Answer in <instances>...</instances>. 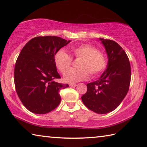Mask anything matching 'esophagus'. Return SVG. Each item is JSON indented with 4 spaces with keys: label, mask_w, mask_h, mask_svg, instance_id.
I'll return each instance as SVG.
<instances>
[{
    "label": "esophagus",
    "mask_w": 147,
    "mask_h": 147,
    "mask_svg": "<svg viewBox=\"0 0 147 147\" xmlns=\"http://www.w3.org/2000/svg\"><path fill=\"white\" fill-rule=\"evenodd\" d=\"M76 85H77V84H69V86L70 87H76Z\"/></svg>",
    "instance_id": "obj_1"
}]
</instances>
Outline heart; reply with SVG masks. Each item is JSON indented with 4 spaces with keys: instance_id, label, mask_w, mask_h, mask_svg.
<instances>
[{
    "instance_id": "1",
    "label": "heart",
    "mask_w": 147,
    "mask_h": 147,
    "mask_svg": "<svg viewBox=\"0 0 147 147\" xmlns=\"http://www.w3.org/2000/svg\"><path fill=\"white\" fill-rule=\"evenodd\" d=\"M71 56L65 51L60 49L55 55V63L57 69L63 73L73 63V58L79 59V69H69L64 74L63 78L67 83H76L87 80L89 76H99L105 69L107 59L103 52L90 44H82L72 47Z\"/></svg>"
}]
</instances>
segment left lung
<instances>
[{
	"instance_id": "1",
	"label": "left lung",
	"mask_w": 147,
	"mask_h": 147,
	"mask_svg": "<svg viewBox=\"0 0 147 147\" xmlns=\"http://www.w3.org/2000/svg\"><path fill=\"white\" fill-rule=\"evenodd\" d=\"M100 40L107 53V68L98 80L87 85V90L82 100L90 110L102 114L116 109L127 95L131 69L126 53L118 43L112 40Z\"/></svg>"
}]
</instances>
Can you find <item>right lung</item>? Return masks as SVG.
Wrapping results in <instances>:
<instances>
[{"mask_svg": "<svg viewBox=\"0 0 147 147\" xmlns=\"http://www.w3.org/2000/svg\"><path fill=\"white\" fill-rule=\"evenodd\" d=\"M70 42L56 36H36L21 50L15 66V86L21 102L31 113L46 114L60 104V90L69 85L55 82L61 77L54 58Z\"/></svg>", "mask_w": 147, "mask_h": 147, "instance_id": "right-lung-1", "label": "right lung"}]
</instances>
